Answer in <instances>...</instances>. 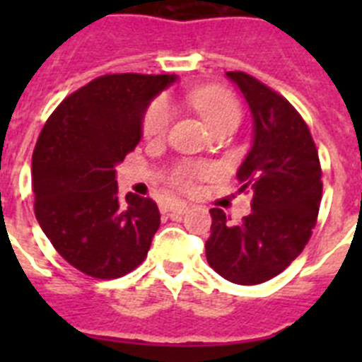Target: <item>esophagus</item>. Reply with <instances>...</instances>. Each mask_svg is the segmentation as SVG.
Returning a JSON list of instances; mask_svg holds the SVG:
<instances>
[{
    "label": "esophagus",
    "mask_w": 362,
    "mask_h": 362,
    "mask_svg": "<svg viewBox=\"0 0 362 362\" xmlns=\"http://www.w3.org/2000/svg\"><path fill=\"white\" fill-rule=\"evenodd\" d=\"M188 206L187 203H174L168 206V212H170V216H183V214L188 212Z\"/></svg>",
    "instance_id": "esophagus-1"
}]
</instances>
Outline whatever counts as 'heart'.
<instances>
[{"mask_svg": "<svg viewBox=\"0 0 362 362\" xmlns=\"http://www.w3.org/2000/svg\"><path fill=\"white\" fill-rule=\"evenodd\" d=\"M187 99L214 130L230 127V124L238 127L239 121H241V107H239L238 99L233 98L226 88L203 86V88L188 92ZM170 105L166 103L165 99H156L143 117V136L150 141L161 139L170 129ZM206 172H209V168L204 165H181L175 168L174 181L179 187L188 188L192 185V179L201 177Z\"/></svg>", "mask_w": 362, "mask_h": 362, "instance_id": "heart-1", "label": "heart"}]
</instances>
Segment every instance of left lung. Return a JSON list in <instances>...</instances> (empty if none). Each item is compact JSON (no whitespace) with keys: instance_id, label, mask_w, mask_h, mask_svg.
<instances>
[{"instance_id":"left-lung-1","label":"left lung","mask_w":362,"mask_h":362,"mask_svg":"<svg viewBox=\"0 0 362 362\" xmlns=\"http://www.w3.org/2000/svg\"><path fill=\"white\" fill-rule=\"evenodd\" d=\"M254 119V137L238 170L239 192H252V212L233 223L210 210L204 245L209 264L235 284L276 277L303 252L315 226L322 196L321 165L308 127L277 92L245 72H226Z\"/></svg>"}]
</instances>
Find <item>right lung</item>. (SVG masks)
Instances as JSON below:
<instances>
[{"mask_svg": "<svg viewBox=\"0 0 362 362\" xmlns=\"http://www.w3.org/2000/svg\"><path fill=\"white\" fill-rule=\"evenodd\" d=\"M174 74H108L63 99L32 153L34 212L66 263L116 279L145 261L161 216L150 197L117 194L116 166L141 141L150 101Z\"/></svg>", "mask_w": 362, "mask_h": 362, "instance_id": "1", "label": "right lung"}]
</instances>
